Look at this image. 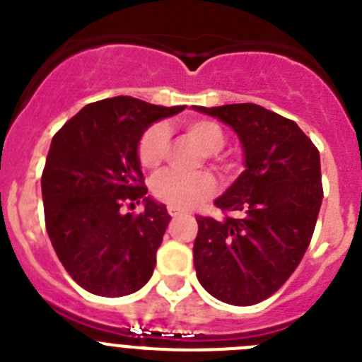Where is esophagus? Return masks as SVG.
I'll return each mask as SVG.
<instances>
[{
  "instance_id": "esophagus-1",
  "label": "esophagus",
  "mask_w": 362,
  "mask_h": 362,
  "mask_svg": "<svg viewBox=\"0 0 362 362\" xmlns=\"http://www.w3.org/2000/svg\"><path fill=\"white\" fill-rule=\"evenodd\" d=\"M168 214H170L172 217H179V216H183V210H179V209H174V206H170V209H168Z\"/></svg>"
}]
</instances>
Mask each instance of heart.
I'll list each match as a JSON object with an SVG mask.
<instances>
[{
    "mask_svg": "<svg viewBox=\"0 0 362 362\" xmlns=\"http://www.w3.org/2000/svg\"><path fill=\"white\" fill-rule=\"evenodd\" d=\"M185 130L188 136L196 141L203 153L219 152L225 145V134L217 123L210 119H190L185 123ZM166 141H168V130L163 123L152 124L141 136V141L137 146V158L145 168H156L165 158ZM216 190L212 175L194 174L185 175L174 170H166L158 174L152 181V194L156 199L163 201L168 206L179 210H188L196 206L203 199L210 197Z\"/></svg>",
    "mask_w": 362,
    "mask_h": 362,
    "instance_id": "b5f03b06",
    "label": "heart"
}]
</instances>
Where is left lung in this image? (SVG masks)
I'll use <instances>...</instances> for the list:
<instances>
[{
	"mask_svg": "<svg viewBox=\"0 0 362 362\" xmlns=\"http://www.w3.org/2000/svg\"><path fill=\"white\" fill-rule=\"evenodd\" d=\"M235 132L245 170L216 204L238 217L197 216L194 267L210 296L252 306L300 263L322 201L321 159L297 123L261 105L192 107Z\"/></svg>",
	"mask_w": 362,
	"mask_h": 362,
	"instance_id": "1",
	"label": "left lung"
}]
</instances>
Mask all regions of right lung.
<instances>
[{
  "mask_svg": "<svg viewBox=\"0 0 362 362\" xmlns=\"http://www.w3.org/2000/svg\"><path fill=\"white\" fill-rule=\"evenodd\" d=\"M183 110L117 95L83 107L54 136L41 177L45 225L65 270L86 292L130 296L152 277L172 217L146 196L137 146L150 124ZM124 200H143L146 210L123 214Z\"/></svg>",
  "mask_w": 362,
  "mask_h": 362,
  "instance_id": "1",
  "label": "right lung"
}]
</instances>
